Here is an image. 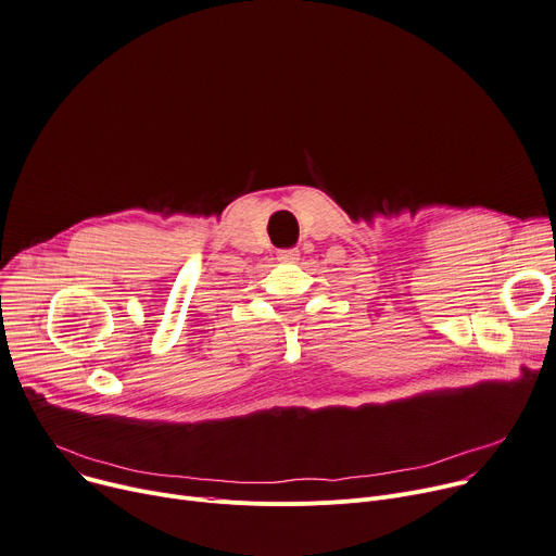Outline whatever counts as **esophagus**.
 Wrapping results in <instances>:
<instances>
[{"instance_id":"1","label":"esophagus","mask_w":556,"mask_h":556,"mask_svg":"<svg viewBox=\"0 0 556 556\" xmlns=\"http://www.w3.org/2000/svg\"><path fill=\"white\" fill-rule=\"evenodd\" d=\"M277 260H279V262H283V264H294V262L299 260V250H296V248H290V250H281Z\"/></svg>"}]
</instances>
